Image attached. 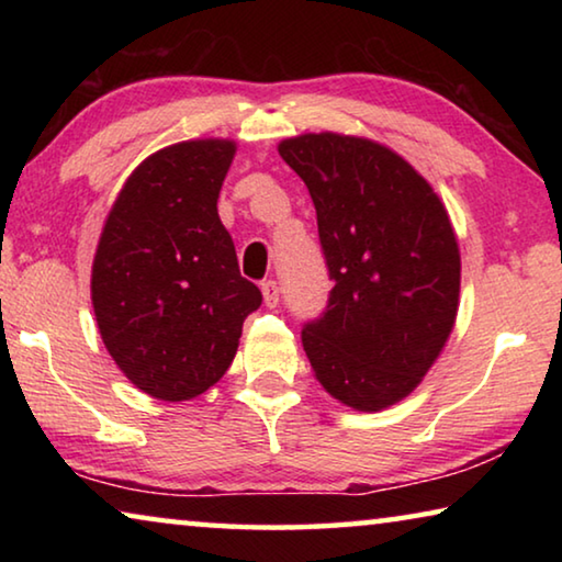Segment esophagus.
<instances>
[{"mask_svg": "<svg viewBox=\"0 0 562 562\" xmlns=\"http://www.w3.org/2000/svg\"><path fill=\"white\" fill-rule=\"evenodd\" d=\"M262 297L268 307H278L280 304V284L274 280H265L262 282Z\"/></svg>", "mask_w": 562, "mask_h": 562, "instance_id": "1", "label": "esophagus"}]
</instances>
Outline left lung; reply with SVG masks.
Segmentation results:
<instances>
[{"instance_id": "left-lung-1", "label": "left lung", "mask_w": 562, "mask_h": 562, "mask_svg": "<svg viewBox=\"0 0 562 562\" xmlns=\"http://www.w3.org/2000/svg\"><path fill=\"white\" fill-rule=\"evenodd\" d=\"M280 156L317 211L327 307L302 325L317 382L341 404L379 412L412 394L449 339L461 255L434 188L394 150L304 133Z\"/></svg>"}]
</instances>
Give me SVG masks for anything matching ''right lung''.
Returning a JSON list of instances; mask_svg holds the SVG:
<instances>
[{
	"label": "right lung",
	"instance_id": "1",
	"mask_svg": "<svg viewBox=\"0 0 562 562\" xmlns=\"http://www.w3.org/2000/svg\"><path fill=\"white\" fill-rule=\"evenodd\" d=\"M233 140H186L133 170L103 225L91 302L109 355L140 392L186 402L221 379L262 304L217 217Z\"/></svg>",
	"mask_w": 562,
	"mask_h": 562
}]
</instances>
